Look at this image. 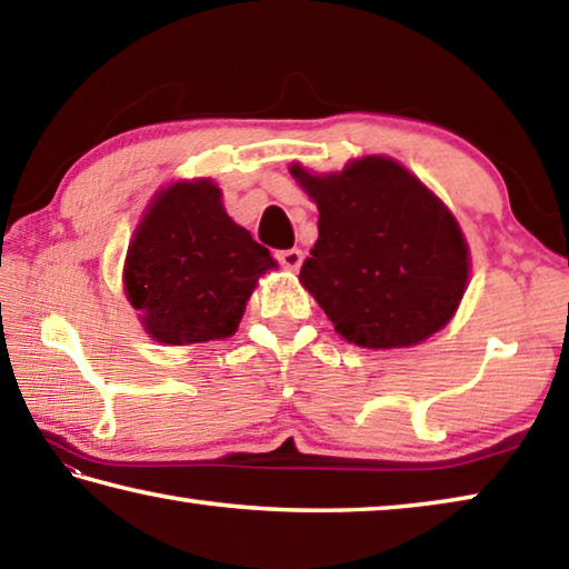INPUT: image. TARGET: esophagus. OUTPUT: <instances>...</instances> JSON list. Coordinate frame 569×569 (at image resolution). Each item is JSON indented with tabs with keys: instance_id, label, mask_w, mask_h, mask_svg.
Wrapping results in <instances>:
<instances>
[{
	"instance_id": "1",
	"label": "esophagus",
	"mask_w": 569,
	"mask_h": 569,
	"mask_svg": "<svg viewBox=\"0 0 569 569\" xmlns=\"http://www.w3.org/2000/svg\"><path fill=\"white\" fill-rule=\"evenodd\" d=\"M278 263L288 268V271H296V268L303 263V253L298 248H286V250H281V253H278Z\"/></svg>"
}]
</instances>
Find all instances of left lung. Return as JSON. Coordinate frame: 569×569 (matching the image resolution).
Returning <instances> with one entry per match:
<instances>
[{
	"instance_id": "1",
	"label": "left lung",
	"mask_w": 569,
	"mask_h": 569,
	"mask_svg": "<svg viewBox=\"0 0 569 569\" xmlns=\"http://www.w3.org/2000/svg\"><path fill=\"white\" fill-rule=\"evenodd\" d=\"M291 172L319 206V240L301 283L346 341L399 349L451 319L469 253L435 192L389 158L353 160L339 176Z\"/></svg>"
}]
</instances>
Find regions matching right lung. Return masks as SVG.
I'll list each match as a JSON object with an SVG mask.
<instances>
[{
    "instance_id": "1",
    "label": "right lung",
    "mask_w": 569,
    "mask_h": 569,
    "mask_svg": "<svg viewBox=\"0 0 569 569\" xmlns=\"http://www.w3.org/2000/svg\"><path fill=\"white\" fill-rule=\"evenodd\" d=\"M271 250L228 218L210 180L176 182L152 200L124 261V291L156 341L233 336Z\"/></svg>"
}]
</instances>
